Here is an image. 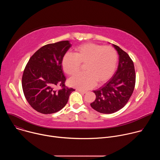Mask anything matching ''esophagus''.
I'll return each mask as SVG.
<instances>
[{
  "mask_svg": "<svg viewBox=\"0 0 160 160\" xmlns=\"http://www.w3.org/2000/svg\"><path fill=\"white\" fill-rule=\"evenodd\" d=\"M77 90L78 91V92H80V93H82V94L87 93V91H85V90H80V89H77Z\"/></svg>",
  "mask_w": 160,
  "mask_h": 160,
  "instance_id": "1",
  "label": "esophagus"
}]
</instances>
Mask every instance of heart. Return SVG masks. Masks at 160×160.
Segmentation results:
<instances>
[{
  "label": "heart",
  "mask_w": 160,
  "mask_h": 160,
  "mask_svg": "<svg viewBox=\"0 0 160 160\" xmlns=\"http://www.w3.org/2000/svg\"><path fill=\"white\" fill-rule=\"evenodd\" d=\"M118 61L115 49L111 46L86 43L78 45L75 53L64 54L62 66L66 73L73 75L80 70L81 63H85L86 72L78 73L69 80V84L80 90L94 87L97 82H107L114 74Z\"/></svg>",
  "instance_id": "heart-1"
}]
</instances>
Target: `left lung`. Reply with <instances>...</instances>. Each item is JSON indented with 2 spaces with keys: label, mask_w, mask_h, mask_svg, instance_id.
Masks as SVG:
<instances>
[{
  "label": "left lung",
  "mask_w": 160,
  "mask_h": 160,
  "mask_svg": "<svg viewBox=\"0 0 160 160\" xmlns=\"http://www.w3.org/2000/svg\"><path fill=\"white\" fill-rule=\"evenodd\" d=\"M119 55L118 69L104 85L93 92L96 96L90 104L96 111L104 114L115 112L128 102L135 85V72L133 61L128 54L112 44Z\"/></svg>",
  "instance_id": "1"
}]
</instances>
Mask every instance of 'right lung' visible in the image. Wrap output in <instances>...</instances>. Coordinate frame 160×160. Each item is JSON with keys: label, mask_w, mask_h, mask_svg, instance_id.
<instances>
[{"label": "right lung", "mask_w": 160, "mask_h": 160, "mask_svg": "<svg viewBox=\"0 0 160 160\" xmlns=\"http://www.w3.org/2000/svg\"><path fill=\"white\" fill-rule=\"evenodd\" d=\"M72 47L69 40L44 45L27 64L22 77V87L29 104L42 114H52L62 109L75 89L65 86L62 58ZM59 85L61 89L55 87Z\"/></svg>", "instance_id": "add662e5"}]
</instances>
